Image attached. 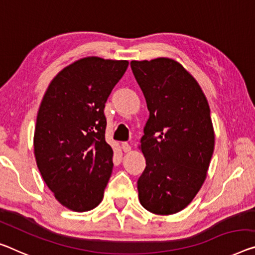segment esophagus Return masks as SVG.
<instances>
[{
  "label": "esophagus",
  "instance_id": "34e87169",
  "mask_svg": "<svg viewBox=\"0 0 255 255\" xmlns=\"http://www.w3.org/2000/svg\"><path fill=\"white\" fill-rule=\"evenodd\" d=\"M122 149L124 152H128L131 150V146L128 142H122Z\"/></svg>",
  "mask_w": 255,
  "mask_h": 255
}]
</instances>
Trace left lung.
Masks as SVG:
<instances>
[{
    "mask_svg": "<svg viewBox=\"0 0 255 255\" xmlns=\"http://www.w3.org/2000/svg\"><path fill=\"white\" fill-rule=\"evenodd\" d=\"M149 111L141 150L139 201L151 213H177L201 189L214 149L207 100L195 78L168 58L131 61Z\"/></svg>",
    "mask_w": 255,
    "mask_h": 255,
    "instance_id": "left-lung-1",
    "label": "left lung"
}]
</instances>
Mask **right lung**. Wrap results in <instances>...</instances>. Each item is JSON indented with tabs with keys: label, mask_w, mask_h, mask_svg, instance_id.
I'll return each mask as SVG.
<instances>
[{
	"label": "right lung",
	"mask_w": 255,
	"mask_h": 255,
	"mask_svg": "<svg viewBox=\"0 0 255 255\" xmlns=\"http://www.w3.org/2000/svg\"><path fill=\"white\" fill-rule=\"evenodd\" d=\"M128 66L127 60L83 58L62 69L43 97L35 158L46 186L69 210L85 212L103 201L114 166L105 140V104Z\"/></svg>",
	"instance_id": "add662e5"
}]
</instances>
